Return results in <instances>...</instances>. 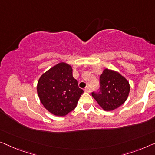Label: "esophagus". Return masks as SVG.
I'll list each match as a JSON object with an SVG mask.
<instances>
[{"instance_id": "34e87169", "label": "esophagus", "mask_w": 155, "mask_h": 155, "mask_svg": "<svg viewBox=\"0 0 155 155\" xmlns=\"http://www.w3.org/2000/svg\"><path fill=\"white\" fill-rule=\"evenodd\" d=\"M85 92H91V87H90L89 86H87V87L85 88Z\"/></svg>"}]
</instances>
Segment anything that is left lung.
Returning <instances> with one entry per match:
<instances>
[{
    "label": "left lung",
    "instance_id": "obj_1",
    "mask_svg": "<svg viewBox=\"0 0 155 155\" xmlns=\"http://www.w3.org/2000/svg\"><path fill=\"white\" fill-rule=\"evenodd\" d=\"M100 91L92 92V96L104 110H114L125 102L130 85L119 72L105 69L100 75Z\"/></svg>",
    "mask_w": 155,
    "mask_h": 155
}]
</instances>
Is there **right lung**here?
I'll return each mask as SVG.
<instances>
[{
  "label": "right lung",
  "mask_w": 155,
  "mask_h": 155,
  "mask_svg": "<svg viewBox=\"0 0 155 155\" xmlns=\"http://www.w3.org/2000/svg\"><path fill=\"white\" fill-rule=\"evenodd\" d=\"M41 103L48 111L57 116H64L77 107L84 92L72 76V68L60 63L44 73L37 85Z\"/></svg>",
  "instance_id": "add662e5"
}]
</instances>
